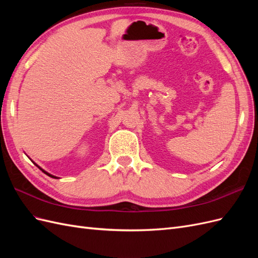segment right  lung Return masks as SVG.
I'll return each mask as SVG.
<instances>
[{"label": "right lung", "instance_id": "add662e5", "mask_svg": "<svg viewBox=\"0 0 258 258\" xmlns=\"http://www.w3.org/2000/svg\"><path fill=\"white\" fill-rule=\"evenodd\" d=\"M38 168H40V167H38ZM40 169H41V168H40ZM41 170H42V169H41ZM42 171H43V172H44V173H46V174H47V175H49V176H51V177H56V176H53V175H51V174H49V173H47V172H45V171H44V170H42Z\"/></svg>", "mask_w": 258, "mask_h": 258}]
</instances>
